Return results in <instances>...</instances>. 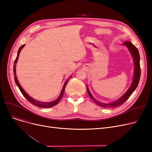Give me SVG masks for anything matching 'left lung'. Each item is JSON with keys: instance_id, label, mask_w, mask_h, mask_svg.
Returning <instances> with one entry per match:
<instances>
[{"instance_id": "1", "label": "left lung", "mask_w": 152, "mask_h": 152, "mask_svg": "<svg viewBox=\"0 0 152 152\" xmlns=\"http://www.w3.org/2000/svg\"><path fill=\"white\" fill-rule=\"evenodd\" d=\"M123 45H125L127 49H128L129 52L131 54V56L132 57L133 61H134V76H133L132 84L129 88L128 89V90L126 92V93L123 95L122 97H121L118 100L109 103H105L97 101L92 96V95L91 94L89 89L88 86H87V92H88V94L90 96V97L93 100L94 102L96 103L97 105H99L100 107H105V108H111V107H115L121 105L127 99H128V98L131 96V94L135 90V89L137 88L138 84L139 83L140 77V55H139L138 49H137V47L135 45H134L132 44V42L130 41L125 42L123 44Z\"/></svg>"}]
</instances>
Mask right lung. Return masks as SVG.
<instances>
[{
    "label": "right lung",
    "mask_w": 152,
    "mask_h": 152,
    "mask_svg": "<svg viewBox=\"0 0 152 152\" xmlns=\"http://www.w3.org/2000/svg\"><path fill=\"white\" fill-rule=\"evenodd\" d=\"M25 44H24L23 45H21L20 49L18 51V53H17V58H16V60L15 61V64H14V66H13V73H14V79H15V83L17 85V86L18 87L19 89L20 90L21 92L22 93V94L23 95V96L25 97L29 102H31L32 104H33L36 106H37V107H42V108H49V107H52L55 105H57V103L60 102V100L61 99L63 95V94H64V91H65V87H66V86L68 83V82L69 81V79L72 76H71L69 78H68L66 79V81L65 82V83H64L63 84V88L61 89V91L60 94V95L58 96V97L53 100V101H52V102H41V101H38V100H36L35 99H34L33 98H32L31 97H30L29 95L25 91V90H24L22 87L21 86V85L20 84L19 82H18V80L17 79V74H16V65H17V63L18 61V57H19V55H20V53L21 50V49H23V48L24 47V46H25Z\"/></svg>",
    "instance_id": "1"
}]
</instances>
